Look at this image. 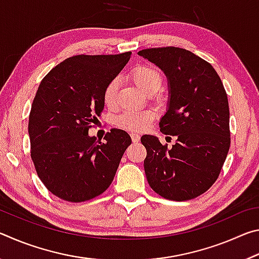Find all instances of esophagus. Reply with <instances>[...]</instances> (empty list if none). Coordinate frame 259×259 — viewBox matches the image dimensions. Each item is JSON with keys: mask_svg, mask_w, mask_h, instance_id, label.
<instances>
[{"mask_svg": "<svg viewBox=\"0 0 259 259\" xmlns=\"http://www.w3.org/2000/svg\"><path fill=\"white\" fill-rule=\"evenodd\" d=\"M130 137H131V139H133L134 143H138L139 139H140V136L137 133H131Z\"/></svg>", "mask_w": 259, "mask_h": 259, "instance_id": "obj_1", "label": "esophagus"}]
</instances>
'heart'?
I'll list each match as a JSON object with an SVG mask.
<instances>
[{
	"mask_svg": "<svg viewBox=\"0 0 259 259\" xmlns=\"http://www.w3.org/2000/svg\"><path fill=\"white\" fill-rule=\"evenodd\" d=\"M133 81L140 89L147 94H155L160 89L163 82L159 69L150 66V65H137L130 72ZM117 78H112L104 88L103 100L107 107H113L116 100L117 94ZM155 114L152 111H130L125 112L117 117L116 125L121 129L128 131H142L145 130L154 120Z\"/></svg>",
	"mask_w": 259,
	"mask_h": 259,
	"instance_id": "heart-1",
	"label": "heart"
}]
</instances>
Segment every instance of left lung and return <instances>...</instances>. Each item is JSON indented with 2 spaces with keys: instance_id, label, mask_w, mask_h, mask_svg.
I'll list each match as a JSON object with an SVG mask.
<instances>
[{
  "instance_id": "left-lung-1",
  "label": "left lung",
  "mask_w": 259,
  "mask_h": 259,
  "mask_svg": "<svg viewBox=\"0 0 259 259\" xmlns=\"http://www.w3.org/2000/svg\"><path fill=\"white\" fill-rule=\"evenodd\" d=\"M154 63L168 78L170 99L160 121L163 135L176 136L169 148L155 136L140 142L147 182L162 198L194 199L217 181L231 145L230 109L221 77L208 61L176 47L138 52Z\"/></svg>"
}]
</instances>
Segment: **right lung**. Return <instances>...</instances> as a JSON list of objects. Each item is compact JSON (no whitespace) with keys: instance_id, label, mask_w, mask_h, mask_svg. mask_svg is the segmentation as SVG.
<instances>
[{"instance_id":"right-lung-1","label":"right lung","mask_w":259,"mask_h":259,"mask_svg":"<svg viewBox=\"0 0 259 259\" xmlns=\"http://www.w3.org/2000/svg\"><path fill=\"white\" fill-rule=\"evenodd\" d=\"M131 52L77 55L43 77L29 113L30 157L41 182L68 202H84L111 185L130 136L112 129L105 142L88 133L104 109L105 85L119 74Z\"/></svg>"}]
</instances>
